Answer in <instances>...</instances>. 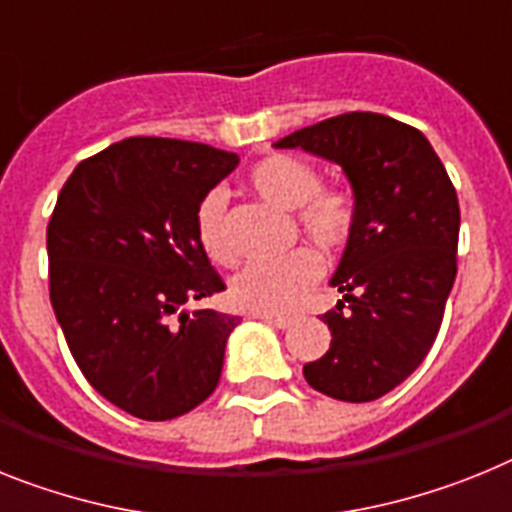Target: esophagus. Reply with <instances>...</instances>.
Segmentation results:
<instances>
[{
  "instance_id": "34e87169",
  "label": "esophagus",
  "mask_w": 512,
  "mask_h": 512,
  "mask_svg": "<svg viewBox=\"0 0 512 512\" xmlns=\"http://www.w3.org/2000/svg\"><path fill=\"white\" fill-rule=\"evenodd\" d=\"M257 320H263V322H268V325H273V328H289L291 325V317H281V315H260V312H257Z\"/></svg>"
}]
</instances>
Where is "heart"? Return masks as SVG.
<instances>
[{
    "instance_id": "heart-1",
    "label": "heart",
    "mask_w": 512,
    "mask_h": 512,
    "mask_svg": "<svg viewBox=\"0 0 512 512\" xmlns=\"http://www.w3.org/2000/svg\"><path fill=\"white\" fill-rule=\"evenodd\" d=\"M249 190L278 210H294V221L309 242L336 252L356 229V200L343 187H322L315 166L291 156H268L247 174ZM223 197L210 192L197 205L195 229L205 255L221 265L236 260L223 229ZM322 278V260L315 249L302 247L276 260L249 263L231 281L239 307L260 315H283L302 302Z\"/></svg>"
}]
</instances>
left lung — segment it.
Instances as JSON below:
<instances>
[{"label": "left lung", "instance_id": "left-lung-1", "mask_svg": "<svg viewBox=\"0 0 512 512\" xmlns=\"http://www.w3.org/2000/svg\"><path fill=\"white\" fill-rule=\"evenodd\" d=\"M276 148L338 163L356 200V229L322 315L330 349L304 364L315 390L364 403L390 393L424 362L455 281L461 208L427 137L398 119L351 111L296 130Z\"/></svg>", "mask_w": 512, "mask_h": 512}]
</instances>
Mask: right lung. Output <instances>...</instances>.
I'll return each instance as SVG.
<instances>
[{
	"label": "right lung",
	"instance_id": "right-lung-1",
	"mask_svg": "<svg viewBox=\"0 0 512 512\" xmlns=\"http://www.w3.org/2000/svg\"><path fill=\"white\" fill-rule=\"evenodd\" d=\"M239 156L169 137H127L77 163L46 229L49 296L77 367L145 422L216 390L239 317L182 309L223 291L195 216Z\"/></svg>",
	"mask_w": 512,
	"mask_h": 512
}]
</instances>
